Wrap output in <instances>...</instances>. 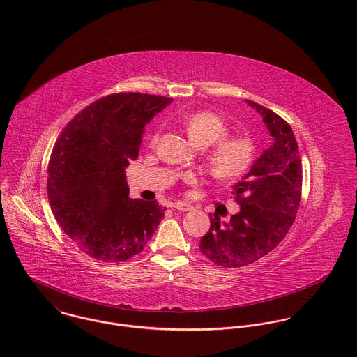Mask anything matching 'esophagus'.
<instances>
[{"mask_svg": "<svg viewBox=\"0 0 357 357\" xmlns=\"http://www.w3.org/2000/svg\"><path fill=\"white\" fill-rule=\"evenodd\" d=\"M173 207H174L176 210H181V211H190V210H192V206L190 204H185V202H176V204H173Z\"/></svg>", "mask_w": 357, "mask_h": 357, "instance_id": "34e87169", "label": "esophagus"}]
</instances>
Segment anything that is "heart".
<instances>
[{
  "instance_id": "obj_1",
  "label": "heart",
  "mask_w": 357,
  "mask_h": 357,
  "mask_svg": "<svg viewBox=\"0 0 357 357\" xmlns=\"http://www.w3.org/2000/svg\"><path fill=\"white\" fill-rule=\"evenodd\" d=\"M184 129L192 144L207 147L215 143L207 153V162L213 174L221 180H234L243 174L255 156V146L249 137H225L228 128L224 121L208 111L192 114L184 122ZM158 140V135L151 137V144ZM190 183L195 181L194 174H188Z\"/></svg>"
}]
</instances>
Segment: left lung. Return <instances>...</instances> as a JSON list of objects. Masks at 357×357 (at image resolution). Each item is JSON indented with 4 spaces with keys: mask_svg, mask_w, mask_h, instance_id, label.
Masks as SVG:
<instances>
[{
    "mask_svg": "<svg viewBox=\"0 0 357 357\" xmlns=\"http://www.w3.org/2000/svg\"><path fill=\"white\" fill-rule=\"evenodd\" d=\"M246 102L262 116L273 142L234 185L239 211L229 221H221L215 213L210 215L199 248L224 268L245 266L271 253L293 225L301 199L303 167L290 125L273 111Z\"/></svg>",
    "mask_w": 357,
    "mask_h": 357,
    "instance_id": "8db88e82",
    "label": "left lung"
}]
</instances>
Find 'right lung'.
Returning <instances> with one entry per match:
<instances>
[{"instance_id":"right-lung-1","label":"right lung","mask_w":357,"mask_h":357,"mask_svg":"<svg viewBox=\"0 0 357 357\" xmlns=\"http://www.w3.org/2000/svg\"><path fill=\"white\" fill-rule=\"evenodd\" d=\"M173 99L115 93L92 102L64 128L48 169V198L81 252L121 262L153 238L166 207L129 198L125 169L140 151L146 125Z\"/></svg>"}]
</instances>
